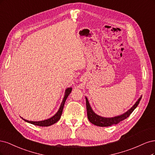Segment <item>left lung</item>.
<instances>
[{
    "label": "left lung",
    "mask_w": 155,
    "mask_h": 155,
    "mask_svg": "<svg viewBox=\"0 0 155 155\" xmlns=\"http://www.w3.org/2000/svg\"><path fill=\"white\" fill-rule=\"evenodd\" d=\"M141 98H142V96L138 98V101L133 105V106L131 109H129L127 112L124 113V114H121V115L111 117V118H106V117H103L98 115V114H97L93 111L90 105H89L87 97H86L87 114L88 120H89V122L92 123L93 124L100 127H108V126H113V125L117 124L119 122L124 120V119L129 117V116L130 115V114L132 113V112L134 110V109L138 106V105L140 101Z\"/></svg>",
    "instance_id": "obj_1"
}]
</instances>
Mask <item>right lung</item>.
<instances>
[{"instance_id":"obj_1","label":"right lung","mask_w":155,"mask_h":155,"mask_svg":"<svg viewBox=\"0 0 155 155\" xmlns=\"http://www.w3.org/2000/svg\"><path fill=\"white\" fill-rule=\"evenodd\" d=\"M71 90H72V87H68V88L66 89V91H65V94H64V98L62 100V102L61 103V106H60V107H59L58 111L52 117L49 118L47 120H44L37 121V122H36V121H29V120H26V119H24L22 117L21 118L24 120L25 122H27L28 123H30L31 124L35 125V126H38L47 127V126H51V125L55 124L56 122H57L59 120L60 118H61V117L65 102H66L68 97L69 95V94H70V93L71 92Z\"/></svg>"}]
</instances>
